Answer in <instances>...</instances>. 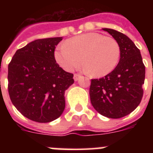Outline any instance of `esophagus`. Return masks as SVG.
Wrapping results in <instances>:
<instances>
[{"mask_svg": "<svg viewBox=\"0 0 153 153\" xmlns=\"http://www.w3.org/2000/svg\"><path fill=\"white\" fill-rule=\"evenodd\" d=\"M80 77V75H79V74H74V80L75 81H77L78 79H79V78Z\"/></svg>", "mask_w": 153, "mask_h": 153, "instance_id": "34e87169", "label": "esophagus"}]
</instances>
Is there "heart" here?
<instances>
[{
  "label": "heart",
  "instance_id": "obj_1",
  "mask_svg": "<svg viewBox=\"0 0 153 153\" xmlns=\"http://www.w3.org/2000/svg\"><path fill=\"white\" fill-rule=\"evenodd\" d=\"M54 56L60 67L67 71H73L83 60L86 72L103 76L117 67L120 47L113 37L91 32L66 40L56 50Z\"/></svg>",
  "mask_w": 153,
  "mask_h": 153
}]
</instances>
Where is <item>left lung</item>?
Here are the masks:
<instances>
[{"label": "left lung", "mask_w": 153, "mask_h": 153, "mask_svg": "<svg viewBox=\"0 0 153 153\" xmlns=\"http://www.w3.org/2000/svg\"><path fill=\"white\" fill-rule=\"evenodd\" d=\"M118 42L120 58L110 74L91 79L90 101L100 114L119 119L132 113L143 98L145 66L140 51L130 39L119 31L102 28Z\"/></svg>", "instance_id": "1"}]
</instances>
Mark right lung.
I'll use <instances>...</instances> for the list:
<instances>
[{
    "label": "right lung",
    "instance_id": "right-lung-1",
    "mask_svg": "<svg viewBox=\"0 0 153 153\" xmlns=\"http://www.w3.org/2000/svg\"><path fill=\"white\" fill-rule=\"evenodd\" d=\"M63 37L38 39L16 51L8 65V93L21 114L37 123L59 118L65 109V91L74 80L54 57Z\"/></svg>",
    "mask_w": 153,
    "mask_h": 153
}]
</instances>
